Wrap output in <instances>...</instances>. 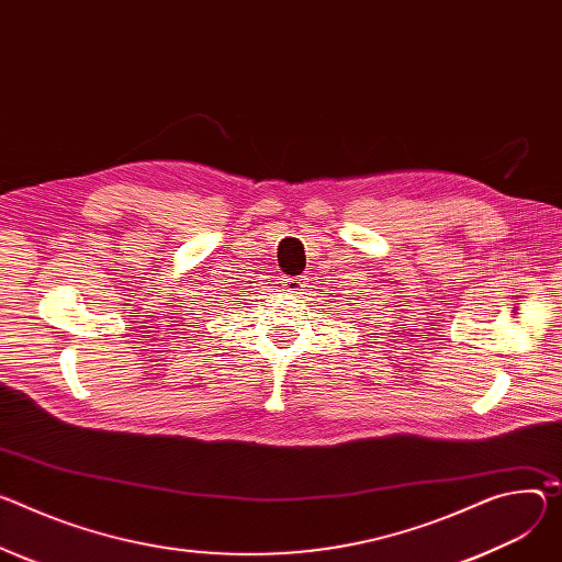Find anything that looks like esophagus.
<instances>
[{"label": "esophagus", "mask_w": 562, "mask_h": 562, "mask_svg": "<svg viewBox=\"0 0 562 562\" xmlns=\"http://www.w3.org/2000/svg\"><path fill=\"white\" fill-rule=\"evenodd\" d=\"M282 286H284V291H286V293L297 295V293H302V291H304V286H307V278H284Z\"/></svg>", "instance_id": "1"}]
</instances>
